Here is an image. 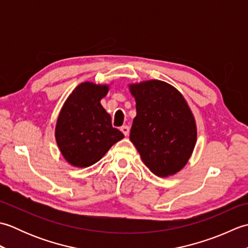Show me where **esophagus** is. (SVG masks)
Listing matches in <instances>:
<instances>
[{"label": "esophagus", "mask_w": 248, "mask_h": 248, "mask_svg": "<svg viewBox=\"0 0 248 248\" xmlns=\"http://www.w3.org/2000/svg\"><path fill=\"white\" fill-rule=\"evenodd\" d=\"M120 130H121V132H123L125 136L127 135H129V132H130V128L128 127V125H123V127L120 128Z\"/></svg>", "instance_id": "1"}]
</instances>
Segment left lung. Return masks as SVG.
Listing matches in <instances>:
<instances>
[{"label": "left lung", "mask_w": 248, "mask_h": 248, "mask_svg": "<svg viewBox=\"0 0 248 248\" xmlns=\"http://www.w3.org/2000/svg\"><path fill=\"white\" fill-rule=\"evenodd\" d=\"M129 88L136 102L131 141L155 175H175L186 166L196 144L191 108L181 93L166 82L150 80Z\"/></svg>", "instance_id": "left-lung-1"}]
</instances>
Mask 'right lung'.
<instances>
[{"label": "right lung", "instance_id": "right-lung-1", "mask_svg": "<svg viewBox=\"0 0 248 248\" xmlns=\"http://www.w3.org/2000/svg\"><path fill=\"white\" fill-rule=\"evenodd\" d=\"M108 85L84 82L62 105L55 127V140L65 160L76 167L97 163L124 135L113 128L109 114L100 103Z\"/></svg>", "mask_w": 248, "mask_h": 248}]
</instances>
